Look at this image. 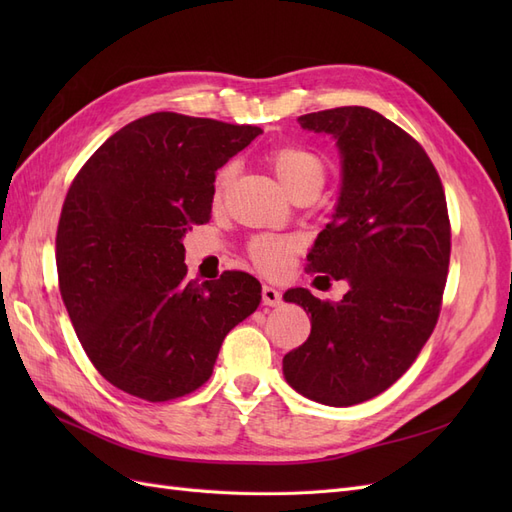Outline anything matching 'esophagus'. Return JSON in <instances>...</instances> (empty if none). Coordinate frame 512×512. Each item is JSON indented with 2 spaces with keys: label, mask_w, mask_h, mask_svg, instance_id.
<instances>
[{
  "label": "esophagus",
  "mask_w": 512,
  "mask_h": 512,
  "mask_svg": "<svg viewBox=\"0 0 512 512\" xmlns=\"http://www.w3.org/2000/svg\"><path fill=\"white\" fill-rule=\"evenodd\" d=\"M262 303L269 307H280L282 305V294L277 292L273 286H262Z\"/></svg>",
  "instance_id": "34e87169"
}]
</instances>
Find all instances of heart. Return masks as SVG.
Wrapping results in <instances>:
<instances>
[{
    "label": "heart",
    "mask_w": 512,
    "mask_h": 512,
    "mask_svg": "<svg viewBox=\"0 0 512 512\" xmlns=\"http://www.w3.org/2000/svg\"><path fill=\"white\" fill-rule=\"evenodd\" d=\"M271 168L275 177L280 179V183L290 192V196L301 190V188H322L324 183V170L322 160L312 153L309 149L303 147H277L271 151L269 156ZM232 179V166L222 168V173L218 175V196L226 190V185ZM301 250V241L297 237H286V235H260L250 243V256L256 262V265L267 271V273H282L292 256Z\"/></svg>",
    "instance_id": "heart-1"
}]
</instances>
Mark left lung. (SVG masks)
<instances>
[{"label": "left lung", "mask_w": 512, "mask_h": 512, "mask_svg": "<svg viewBox=\"0 0 512 512\" xmlns=\"http://www.w3.org/2000/svg\"><path fill=\"white\" fill-rule=\"evenodd\" d=\"M299 123L329 134L342 164L309 271L346 280L348 292L342 301H320L307 288L284 292L312 314V333L282 369L303 397L354 406L397 382L436 327L451 258L446 198L425 149L371 108H331Z\"/></svg>", "instance_id": "1"}]
</instances>
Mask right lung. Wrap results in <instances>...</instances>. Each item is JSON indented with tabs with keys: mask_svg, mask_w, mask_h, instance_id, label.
I'll list each match as a JSON object with an SVG mask.
<instances>
[{
	"mask_svg": "<svg viewBox=\"0 0 512 512\" xmlns=\"http://www.w3.org/2000/svg\"><path fill=\"white\" fill-rule=\"evenodd\" d=\"M262 130L153 113L115 132L70 185L57 228V275L72 327L123 393L168 401L211 374L230 329L256 312V277L185 280V232L205 224L215 170Z\"/></svg>",
	"mask_w": 512,
	"mask_h": 512,
	"instance_id": "obj_1",
	"label": "right lung"
}]
</instances>
